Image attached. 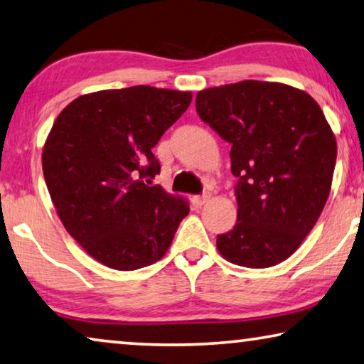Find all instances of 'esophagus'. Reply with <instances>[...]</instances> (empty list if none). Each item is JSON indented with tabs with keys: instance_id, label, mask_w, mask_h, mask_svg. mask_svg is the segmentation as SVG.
Returning <instances> with one entry per match:
<instances>
[{
	"instance_id": "obj_1",
	"label": "esophagus",
	"mask_w": 364,
	"mask_h": 364,
	"mask_svg": "<svg viewBox=\"0 0 364 364\" xmlns=\"http://www.w3.org/2000/svg\"><path fill=\"white\" fill-rule=\"evenodd\" d=\"M209 199H210V194L205 193V194H203V196H198V198H196V203H198L199 205H204L205 203H209Z\"/></svg>"
}]
</instances>
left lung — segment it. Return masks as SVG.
<instances>
[{"mask_svg": "<svg viewBox=\"0 0 364 364\" xmlns=\"http://www.w3.org/2000/svg\"><path fill=\"white\" fill-rule=\"evenodd\" d=\"M196 111L232 145L237 224L217 235L230 263L274 267L294 253L332 186L337 142L312 96L283 83L245 80L199 91Z\"/></svg>", "mask_w": 364, "mask_h": 364, "instance_id": "1", "label": "left lung"}]
</instances>
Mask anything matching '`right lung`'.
<instances>
[{
  "label": "right lung",
  "mask_w": 364,
  "mask_h": 364,
  "mask_svg": "<svg viewBox=\"0 0 364 364\" xmlns=\"http://www.w3.org/2000/svg\"><path fill=\"white\" fill-rule=\"evenodd\" d=\"M189 91L130 86L80 96L58 114L42 150L52 203L70 235L106 267L130 271L170 248L186 199L155 184L151 149L188 109Z\"/></svg>",
  "instance_id": "right-lung-1"
}]
</instances>
